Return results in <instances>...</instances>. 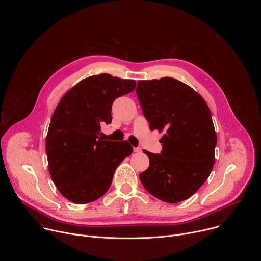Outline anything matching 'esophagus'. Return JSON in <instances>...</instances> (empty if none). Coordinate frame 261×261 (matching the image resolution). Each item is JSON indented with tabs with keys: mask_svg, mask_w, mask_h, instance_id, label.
<instances>
[{
	"mask_svg": "<svg viewBox=\"0 0 261 261\" xmlns=\"http://www.w3.org/2000/svg\"><path fill=\"white\" fill-rule=\"evenodd\" d=\"M133 151H134L135 153H140V152H141V148H140V147H134Z\"/></svg>",
	"mask_w": 261,
	"mask_h": 261,
	"instance_id": "esophagus-1",
	"label": "esophagus"
}]
</instances>
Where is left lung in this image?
<instances>
[{
    "instance_id": "obj_1",
    "label": "left lung",
    "mask_w": 261,
    "mask_h": 261,
    "mask_svg": "<svg viewBox=\"0 0 261 261\" xmlns=\"http://www.w3.org/2000/svg\"><path fill=\"white\" fill-rule=\"evenodd\" d=\"M136 95L151 130L164 131L162 151H143L150 166L139 174L145 190L176 203L191 197L207 179L217 135L211 110L192 88L172 79L137 82Z\"/></svg>"
}]
</instances>
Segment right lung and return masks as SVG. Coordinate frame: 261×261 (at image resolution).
<instances>
[{"label": "right lung", "mask_w": 261, "mask_h": 261, "mask_svg": "<svg viewBox=\"0 0 261 261\" xmlns=\"http://www.w3.org/2000/svg\"><path fill=\"white\" fill-rule=\"evenodd\" d=\"M136 82L102 73L83 80L60 100L51 117L45 150L53 181L71 202L97 200L109 189L114 173L133 148L127 140H103L101 125L110 124L114 101Z\"/></svg>", "instance_id": "1"}]
</instances>
